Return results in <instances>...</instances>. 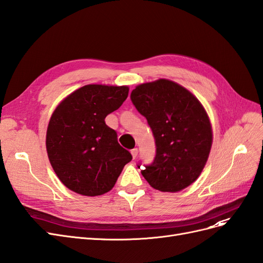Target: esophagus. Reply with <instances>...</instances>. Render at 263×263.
<instances>
[{"mask_svg":"<svg viewBox=\"0 0 263 263\" xmlns=\"http://www.w3.org/2000/svg\"><path fill=\"white\" fill-rule=\"evenodd\" d=\"M138 153H139V149H138L137 147L131 149V154H132V157H133V159H136V157L138 156Z\"/></svg>","mask_w":263,"mask_h":263,"instance_id":"obj_1","label":"esophagus"}]
</instances>
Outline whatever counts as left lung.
<instances>
[{"label":"left lung","mask_w":263,"mask_h":263,"mask_svg":"<svg viewBox=\"0 0 263 263\" xmlns=\"http://www.w3.org/2000/svg\"><path fill=\"white\" fill-rule=\"evenodd\" d=\"M131 101L146 118L156 146L154 161L142 175L161 192L186 189L200 175L212 148V125L204 107L189 90L167 79L138 86Z\"/></svg>","instance_id":"obj_1"}]
</instances>
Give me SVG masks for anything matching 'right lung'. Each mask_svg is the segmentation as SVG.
<instances>
[{
	"label": "right lung",
	"mask_w": 263,
	"mask_h": 263,
	"mask_svg": "<svg viewBox=\"0 0 263 263\" xmlns=\"http://www.w3.org/2000/svg\"><path fill=\"white\" fill-rule=\"evenodd\" d=\"M129 87L87 85L65 98L49 120L48 159L70 191L99 196L112 190L131 153L118 143L104 119L121 107Z\"/></svg>",
	"instance_id": "obj_1"
}]
</instances>
